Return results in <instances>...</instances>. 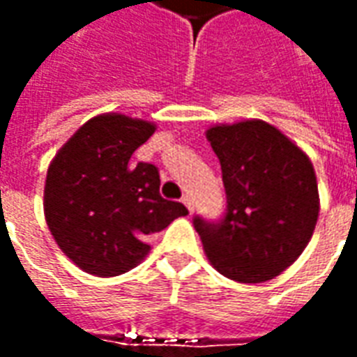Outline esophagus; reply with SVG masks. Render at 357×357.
I'll return each instance as SVG.
<instances>
[{"label":"esophagus","instance_id":"esophagus-1","mask_svg":"<svg viewBox=\"0 0 357 357\" xmlns=\"http://www.w3.org/2000/svg\"><path fill=\"white\" fill-rule=\"evenodd\" d=\"M181 202H183V204H185L187 206V210H189V212H193V201H191V197H183V199H181Z\"/></svg>","mask_w":357,"mask_h":357}]
</instances>
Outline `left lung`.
Instances as JSON below:
<instances>
[{"instance_id":"8db88e82","label":"left lung","mask_w":357,"mask_h":357,"mask_svg":"<svg viewBox=\"0 0 357 357\" xmlns=\"http://www.w3.org/2000/svg\"><path fill=\"white\" fill-rule=\"evenodd\" d=\"M222 164L227 212L195 218L212 268L239 283H264L296 262L314 235L319 193L314 164L275 126L258 118L206 130Z\"/></svg>"}]
</instances>
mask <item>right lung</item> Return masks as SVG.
Listing matches in <instances>:
<instances>
[{
	"instance_id": "obj_1",
	"label": "right lung",
	"mask_w": 357,
	"mask_h": 357,
	"mask_svg": "<svg viewBox=\"0 0 357 357\" xmlns=\"http://www.w3.org/2000/svg\"><path fill=\"white\" fill-rule=\"evenodd\" d=\"M156 124L120 112L89 118L53 156L43 214L53 239L76 268L95 277L126 273L145 260L149 235L189 212L160 197L153 164H132Z\"/></svg>"
}]
</instances>
